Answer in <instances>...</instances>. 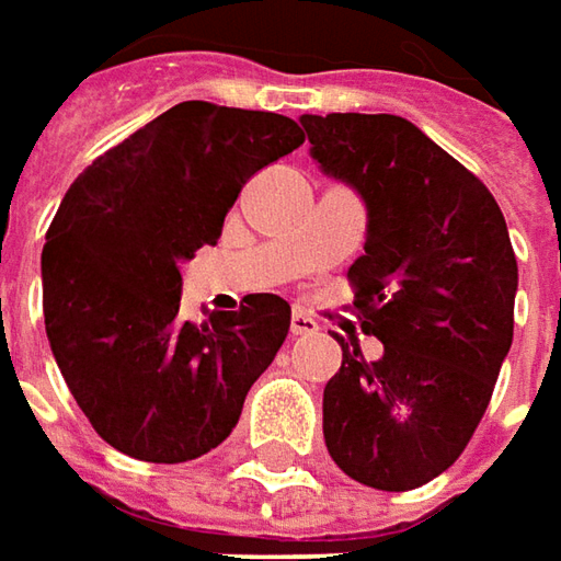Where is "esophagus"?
I'll return each mask as SVG.
<instances>
[{
	"instance_id": "esophagus-1",
	"label": "esophagus",
	"mask_w": 561,
	"mask_h": 561,
	"mask_svg": "<svg viewBox=\"0 0 561 561\" xmlns=\"http://www.w3.org/2000/svg\"><path fill=\"white\" fill-rule=\"evenodd\" d=\"M318 330V321L306 314V311H293V318H289V333L293 336H308V333H314Z\"/></svg>"
}]
</instances>
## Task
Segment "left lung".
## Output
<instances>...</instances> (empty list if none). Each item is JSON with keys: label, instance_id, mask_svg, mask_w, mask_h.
Here are the masks:
<instances>
[{"label": "left lung", "instance_id": "1", "mask_svg": "<svg viewBox=\"0 0 561 561\" xmlns=\"http://www.w3.org/2000/svg\"><path fill=\"white\" fill-rule=\"evenodd\" d=\"M311 157L367 206L348 268L367 360L336 336L324 389L333 463L377 491H411L454 463L482 423L513 345L518 265L497 201L463 163L392 114H302Z\"/></svg>", "mask_w": 561, "mask_h": 561}]
</instances>
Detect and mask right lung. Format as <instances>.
Segmentation results:
<instances>
[{
    "label": "right lung",
    "instance_id": "1",
    "mask_svg": "<svg viewBox=\"0 0 561 561\" xmlns=\"http://www.w3.org/2000/svg\"><path fill=\"white\" fill-rule=\"evenodd\" d=\"M302 141L289 116L182 101L64 194L43 247L45 333L111 447L184 463L231 435L287 340L289 306L253 293L191 324L179 314V265L219 240L240 187Z\"/></svg>",
    "mask_w": 561,
    "mask_h": 561
}]
</instances>
